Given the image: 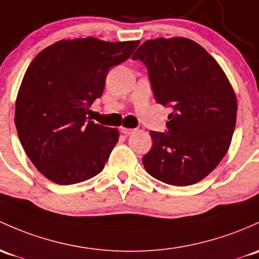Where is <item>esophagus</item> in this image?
Masks as SVG:
<instances>
[{
    "label": "esophagus",
    "instance_id": "34e87169",
    "mask_svg": "<svg viewBox=\"0 0 259 259\" xmlns=\"http://www.w3.org/2000/svg\"><path fill=\"white\" fill-rule=\"evenodd\" d=\"M121 132L123 133V135L128 136V135H132V133H135L136 130L135 128H126V127H122Z\"/></svg>",
    "mask_w": 259,
    "mask_h": 259
}]
</instances>
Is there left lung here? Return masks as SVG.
<instances>
[{
  "instance_id": "1",
  "label": "left lung",
  "mask_w": 259,
  "mask_h": 259,
  "mask_svg": "<svg viewBox=\"0 0 259 259\" xmlns=\"http://www.w3.org/2000/svg\"><path fill=\"white\" fill-rule=\"evenodd\" d=\"M133 60L148 70L158 104L173 108L165 132L151 131L143 157L153 178L175 186L204 179L225 157L236 126L237 100L219 63L188 38L144 41Z\"/></svg>"
}]
</instances>
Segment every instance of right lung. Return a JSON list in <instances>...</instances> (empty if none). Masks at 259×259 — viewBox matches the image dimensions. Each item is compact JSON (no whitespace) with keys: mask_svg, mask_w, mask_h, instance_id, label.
Listing matches in <instances>:
<instances>
[{"mask_svg":"<svg viewBox=\"0 0 259 259\" xmlns=\"http://www.w3.org/2000/svg\"><path fill=\"white\" fill-rule=\"evenodd\" d=\"M140 40H60L41 51L24 74L15 123L24 152L53 183L71 185L102 171L118 131L90 121L107 71L131 57Z\"/></svg>","mask_w":259,"mask_h":259,"instance_id":"1","label":"right lung"}]
</instances>
